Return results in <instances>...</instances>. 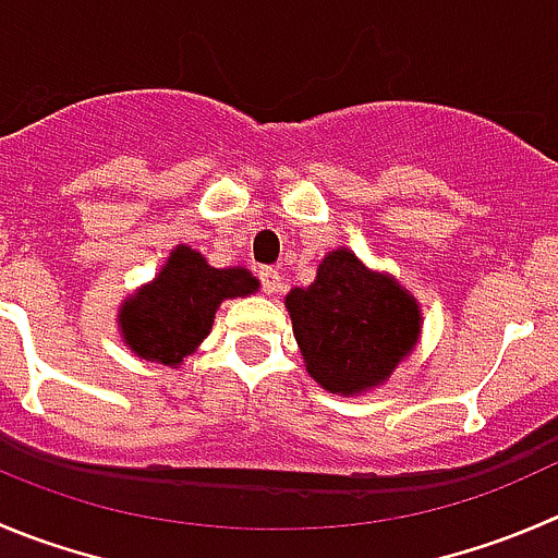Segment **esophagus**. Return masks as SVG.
Listing matches in <instances>:
<instances>
[{
  "label": "esophagus",
  "instance_id": "obj_1",
  "mask_svg": "<svg viewBox=\"0 0 558 558\" xmlns=\"http://www.w3.org/2000/svg\"><path fill=\"white\" fill-rule=\"evenodd\" d=\"M259 282H263V290L268 295H276L282 290V274L276 268H263L259 270Z\"/></svg>",
  "mask_w": 558,
  "mask_h": 558
}]
</instances>
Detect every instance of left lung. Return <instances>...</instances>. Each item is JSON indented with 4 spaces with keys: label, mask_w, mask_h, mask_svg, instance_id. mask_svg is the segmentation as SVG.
I'll use <instances>...</instances> for the list:
<instances>
[{
    "label": "left lung",
    "mask_w": 558,
    "mask_h": 558,
    "mask_svg": "<svg viewBox=\"0 0 558 558\" xmlns=\"http://www.w3.org/2000/svg\"><path fill=\"white\" fill-rule=\"evenodd\" d=\"M306 373L339 397H362L391 378L416 350L422 306L391 274L350 248H331L315 282L284 295Z\"/></svg>",
    "instance_id": "1"
}]
</instances>
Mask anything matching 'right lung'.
Here are the masks:
<instances>
[{"mask_svg":"<svg viewBox=\"0 0 558 558\" xmlns=\"http://www.w3.org/2000/svg\"><path fill=\"white\" fill-rule=\"evenodd\" d=\"M257 290L259 279L243 265L214 268L203 252L178 243L150 282L120 304L117 331L136 359L178 369L210 333L221 301Z\"/></svg>","mask_w":558,"mask_h":558,"instance_id":"obj_1","label":"right lung"}]
</instances>
